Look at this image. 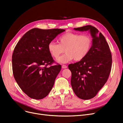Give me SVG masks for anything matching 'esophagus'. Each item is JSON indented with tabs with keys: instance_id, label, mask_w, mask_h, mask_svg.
<instances>
[{
	"instance_id": "obj_1",
	"label": "esophagus",
	"mask_w": 123,
	"mask_h": 123,
	"mask_svg": "<svg viewBox=\"0 0 123 123\" xmlns=\"http://www.w3.org/2000/svg\"><path fill=\"white\" fill-rule=\"evenodd\" d=\"M62 68L63 69H65V68H67V66L66 65H62Z\"/></svg>"
}]
</instances>
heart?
I'll return each mask as SVG.
<instances>
[{"label":"heart","instance_id":"heart-1","mask_svg":"<svg viewBox=\"0 0 123 123\" xmlns=\"http://www.w3.org/2000/svg\"><path fill=\"white\" fill-rule=\"evenodd\" d=\"M59 44L51 41L48 45V50L50 55L57 59L64 52L58 62L65 63L74 60L79 61L88 55L93 45L92 37L87 34L67 32L58 39Z\"/></svg>","mask_w":123,"mask_h":123}]
</instances>
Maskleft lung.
Instances as JSON below:
<instances>
[{
    "label": "left lung",
    "mask_w": 123,
    "mask_h": 123,
    "mask_svg": "<svg viewBox=\"0 0 123 123\" xmlns=\"http://www.w3.org/2000/svg\"><path fill=\"white\" fill-rule=\"evenodd\" d=\"M75 30H89L93 37V45L84 59L68 68L72 73L71 84L78 98L89 100L94 98L108 80L111 72L112 58L105 37L92 25L75 28Z\"/></svg>",
    "instance_id": "8db88e82"
}]
</instances>
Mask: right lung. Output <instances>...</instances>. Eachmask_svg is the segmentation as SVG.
<instances>
[{
  "mask_svg": "<svg viewBox=\"0 0 123 123\" xmlns=\"http://www.w3.org/2000/svg\"><path fill=\"white\" fill-rule=\"evenodd\" d=\"M64 31L33 28L16 44L12 56L13 74L19 87L30 98L43 99L52 88L61 66L52 65L55 61L48 45Z\"/></svg>",
  "mask_w": 123,
  "mask_h": 123,
  "instance_id": "obj_1",
  "label": "right lung"
}]
</instances>
